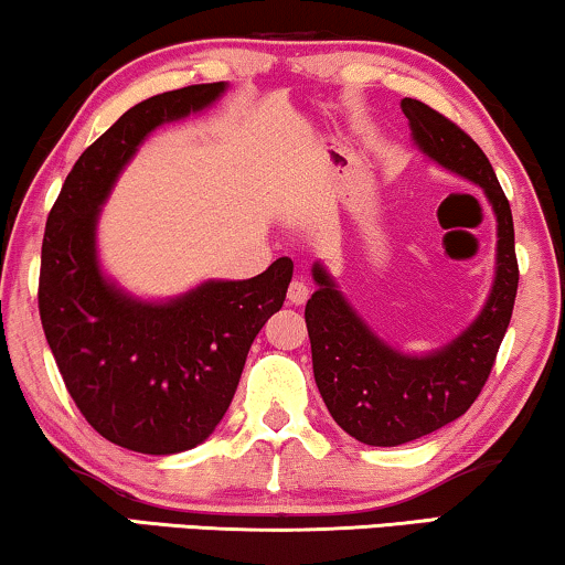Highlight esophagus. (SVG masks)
<instances>
[{"label":"esophagus","instance_id":"obj_1","mask_svg":"<svg viewBox=\"0 0 565 565\" xmlns=\"http://www.w3.org/2000/svg\"><path fill=\"white\" fill-rule=\"evenodd\" d=\"M308 296H311V288H308V282L303 280V277H296V280L288 285V300L292 306H303Z\"/></svg>","mask_w":565,"mask_h":565}]
</instances>
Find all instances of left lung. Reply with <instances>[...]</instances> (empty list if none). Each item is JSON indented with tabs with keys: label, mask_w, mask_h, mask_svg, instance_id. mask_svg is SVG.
I'll use <instances>...</instances> for the list:
<instances>
[{
	"label": "left lung",
	"mask_w": 565,
	"mask_h": 565,
	"mask_svg": "<svg viewBox=\"0 0 565 565\" xmlns=\"http://www.w3.org/2000/svg\"><path fill=\"white\" fill-rule=\"evenodd\" d=\"M401 110L429 159L483 188L499 223L497 280L481 316L458 339L427 358H408L381 342L342 298L327 269L313 267L319 288L306 303V327L316 385L339 427L375 447L406 445L468 412L497 362L520 282L512 207L481 146L419 99H401Z\"/></svg>",
	"instance_id": "left-lung-1"
}]
</instances>
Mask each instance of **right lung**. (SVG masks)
<instances>
[{
  "mask_svg": "<svg viewBox=\"0 0 565 565\" xmlns=\"http://www.w3.org/2000/svg\"><path fill=\"white\" fill-rule=\"evenodd\" d=\"M223 89L192 84L122 113L76 161L45 223L38 311L53 360L92 429L136 452H182L211 435L292 277V259L280 257L252 280H211L169 303H141L97 267L99 205L138 143Z\"/></svg>",
  "mask_w": 565,
  "mask_h": 565,
  "instance_id": "right-lung-1",
  "label": "right lung"
}]
</instances>
